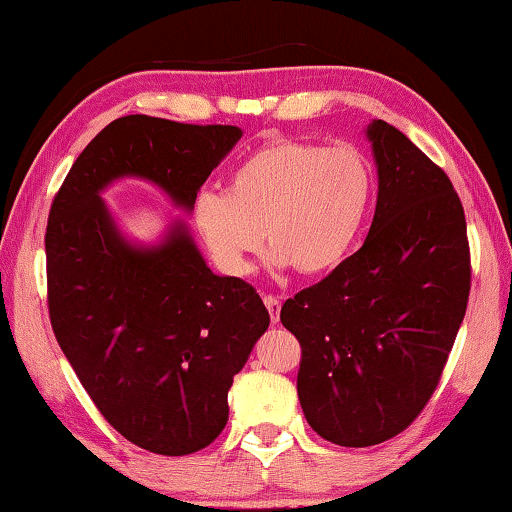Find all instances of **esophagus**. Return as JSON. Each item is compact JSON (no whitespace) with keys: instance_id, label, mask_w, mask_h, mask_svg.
Returning a JSON list of instances; mask_svg holds the SVG:
<instances>
[{"instance_id":"34e87169","label":"esophagus","mask_w":512,"mask_h":512,"mask_svg":"<svg viewBox=\"0 0 512 512\" xmlns=\"http://www.w3.org/2000/svg\"><path fill=\"white\" fill-rule=\"evenodd\" d=\"M264 305L268 309V314H271L273 323H277V320H280V307H282L280 298L273 296V293H264Z\"/></svg>"}]
</instances>
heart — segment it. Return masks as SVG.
Masks as SVG:
<instances>
[{
    "instance_id": "obj_1",
    "label": "heart",
    "mask_w": 512,
    "mask_h": 512,
    "mask_svg": "<svg viewBox=\"0 0 512 512\" xmlns=\"http://www.w3.org/2000/svg\"><path fill=\"white\" fill-rule=\"evenodd\" d=\"M375 196V167L359 149L273 140L232 169L228 192L196 198L194 221L225 271L246 273L266 230L277 264L320 275L350 255Z\"/></svg>"
}]
</instances>
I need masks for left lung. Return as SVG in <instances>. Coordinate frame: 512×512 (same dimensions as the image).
<instances>
[{
  "label": "left lung",
  "mask_w": 512,
  "mask_h": 512,
  "mask_svg": "<svg viewBox=\"0 0 512 512\" xmlns=\"http://www.w3.org/2000/svg\"><path fill=\"white\" fill-rule=\"evenodd\" d=\"M368 137L377 210L357 253L282 305L300 343L309 427L370 447L418 418L443 377L472 287L465 212L447 173L386 121Z\"/></svg>",
  "instance_id": "left-lung-1"
}]
</instances>
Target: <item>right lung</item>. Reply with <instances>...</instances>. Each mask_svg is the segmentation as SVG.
Returning a JSON list of instances; mask_svg holds the SVG:
<instances>
[{
	"label": "right lung",
	"instance_id": "1",
	"mask_svg": "<svg viewBox=\"0 0 512 512\" xmlns=\"http://www.w3.org/2000/svg\"><path fill=\"white\" fill-rule=\"evenodd\" d=\"M239 137L237 126L119 117L85 146L51 203V329L110 427L153 454H194L219 436L232 379L271 318L253 284L205 266L183 225L158 248L128 246L99 192L140 176L192 207Z\"/></svg>",
	"mask_w": 512,
	"mask_h": 512
}]
</instances>
